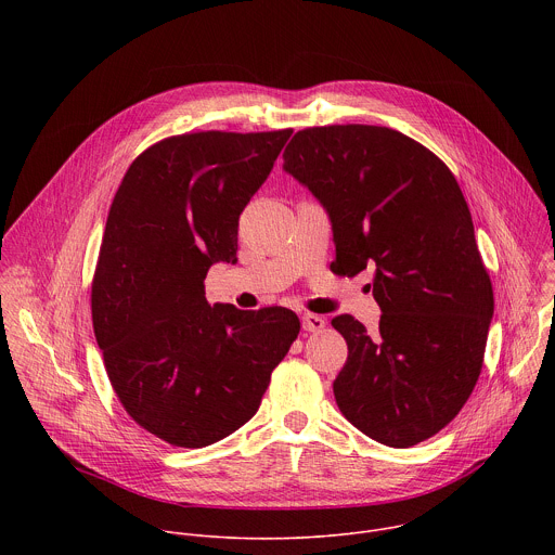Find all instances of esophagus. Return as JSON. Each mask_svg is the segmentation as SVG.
<instances>
[{
	"label": "esophagus",
	"instance_id": "obj_1",
	"mask_svg": "<svg viewBox=\"0 0 555 555\" xmlns=\"http://www.w3.org/2000/svg\"><path fill=\"white\" fill-rule=\"evenodd\" d=\"M300 323H302L305 332H321L327 325V321L323 319V315H319V313H302L300 315Z\"/></svg>",
	"mask_w": 555,
	"mask_h": 555
}]
</instances>
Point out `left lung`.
Wrapping results in <instances>:
<instances>
[{
    "mask_svg": "<svg viewBox=\"0 0 555 555\" xmlns=\"http://www.w3.org/2000/svg\"><path fill=\"white\" fill-rule=\"evenodd\" d=\"M283 171L327 210L338 274L373 268L379 332L345 313L334 382L340 413L366 437L409 448L448 426L479 379L494 292L469 208L439 157L373 125L298 131Z\"/></svg>",
    "mask_w": 555,
    "mask_h": 555,
    "instance_id": "obj_1",
    "label": "left lung"
}]
</instances>
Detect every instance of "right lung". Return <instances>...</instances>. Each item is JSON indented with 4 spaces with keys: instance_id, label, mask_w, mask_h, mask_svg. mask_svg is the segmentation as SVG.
Returning a JSON list of instances; mask_svg holds the SVG:
<instances>
[{
    "instance_id": "obj_1",
    "label": "right lung",
    "mask_w": 555,
    "mask_h": 555,
    "mask_svg": "<svg viewBox=\"0 0 555 555\" xmlns=\"http://www.w3.org/2000/svg\"><path fill=\"white\" fill-rule=\"evenodd\" d=\"M289 129L199 131L140 153L112 202L92 283V321L125 411L180 448L242 428L300 332L285 307L206 300L212 263L236 261L240 215Z\"/></svg>"
}]
</instances>
